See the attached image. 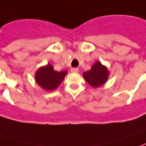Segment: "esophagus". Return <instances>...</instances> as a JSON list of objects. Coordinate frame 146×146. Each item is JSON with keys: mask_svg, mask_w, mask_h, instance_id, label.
<instances>
[{"mask_svg": "<svg viewBox=\"0 0 146 146\" xmlns=\"http://www.w3.org/2000/svg\"><path fill=\"white\" fill-rule=\"evenodd\" d=\"M70 70H71L72 73H77L78 72V69L77 68H71Z\"/></svg>", "mask_w": 146, "mask_h": 146, "instance_id": "esophagus-1", "label": "esophagus"}]
</instances>
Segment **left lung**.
<instances>
[{
	"mask_svg": "<svg viewBox=\"0 0 146 146\" xmlns=\"http://www.w3.org/2000/svg\"><path fill=\"white\" fill-rule=\"evenodd\" d=\"M83 77L89 85L97 88L106 82L109 77V71L100 61H97L90 70L83 73Z\"/></svg>",
	"mask_w": 146,
	"mask_h": 146,
	"instance_id": "8db88e82",
	"label": "left lung"
}]
</instances>
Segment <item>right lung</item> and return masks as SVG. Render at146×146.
Returning <instances> with one entry per match:
<instances>
[{
  "mask_svg": "<svg viewBox=\"0 0 146 146\" xmlns=\"http://www.w3.org/2000/svg\"><path fill=\"white\" fill-rule=\"evenodd\" d=\"M66 74V70L57 72L54 70L52 65L48 64L37 69L35 74V80L42 89L46 91H52L60 86Z\"/></svg>",
  "mask_w": 146,
  "mask_h": 146,
  "instance_id": "obj_1",
  "label": "right lung"
}]
</instances>
